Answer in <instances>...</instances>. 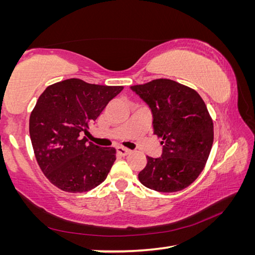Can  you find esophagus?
Returning a JSON list of instances; mask_svg holds the SVG:
<instances>
[{"label": "esophagus", "mask_w": 255, "mask_h": 255, "mask_svg": "<svg viewBox=\"0 0 255 255\" xmlns=\"http://www.w3.org/2000/svg\"><path fill=\"white\" fill-rule=\"evenodd\" d=\"M117 153L119 155H122V156H127V155L130 153V150L125 147H117Z\"/></svg>", "instance_id": "esophagus-1"}]
</instances>
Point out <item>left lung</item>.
I'll use <instances>...</instances> for the list:
<instances>
[{"label":"left lung","instance_id":"1","mask_svg":"<svg viewBox=\"0 0 255 255\" xmlns=\"http://www.w3.org/2000/svg\"><path fill=\"white\" fill-rule=\"evenodd\" d=\"M153 114V132L161 138L162 156H146L138 179L158 192H176L204 171L214 143V123L196 90L169 79L131 86Z\"/></svg>","mask_w":255,"mask_h":255}]
</instances>
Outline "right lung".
Listing matches in <instances>:
<instances>
[{
	"instance_id": "obj_1",
	"label": "right lung",
	"mask_w": 255,
	"mask_h": 255,
	"mask_svg": "<svg viewBox=\"0 0 255 255\" xmlns=\"http://www.w3.org/2000/svg\"><path fill=\"white\" fill-rule=\"evenodd\" d=\"M123 89L68 79L40 94L30 115L29 132L38 165L55 187L85 192L106 180L116 149L99 147L81 135Z\"/></svg>"
}]
</instances>
